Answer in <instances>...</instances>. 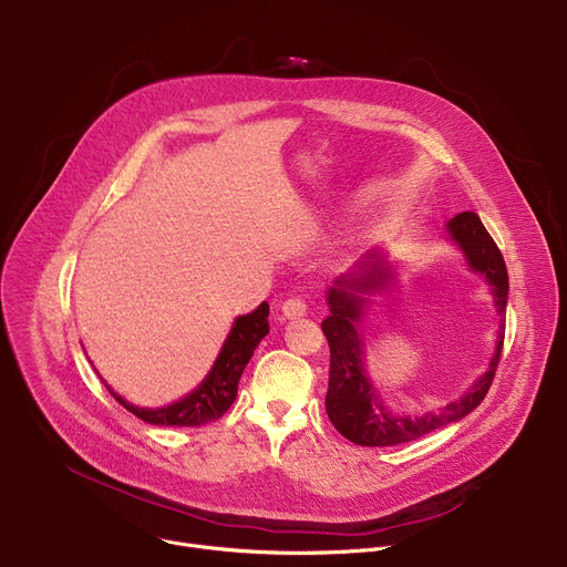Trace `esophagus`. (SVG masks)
Masks as SVG:
<instances>
[{
    "instance_id": "esophagus-1",
    "label": "esophagus",
    "mask_w": 567,
    "mask_h": 567,
    "mask_svg": "<svg viewBox=\"0 0 567 567\" xmlns=\"http://www.w3.org/2000/svg\"><path fill=\"white\" fill-rule=\"evenodd\" d=\"M306 312H308V303H306L303 296H291V299H287V301L282 303V315H285L287 319H299V317H303Z\"/></svg>"
}]
</instances>
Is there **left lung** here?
<instances>
[{"mask_svg": "<svg viewBox=\"0 0 567 567\" xmlns=\"http://www.w3.org/2000/svg\"><path fill=\"white\" fill-rule=\"evenodd\" d=\"M449 231L464 250L468 266L487 278L494 291V303L498 315L505 317V303H508V268H505L503 255L494 238L485 229L483 220L473 212L457 214L449 223ZM368 271L359 276H342L336 280V287L329 289L326 303L331 315L321 321V331L331 347V370H329V393H326V413H329L336 430L355 445H398L406 441L421 439L439 427L451 425L466 413L478 406L489 385L494 381L505 329L498 331L496 351L489 363V370L473 383V389L457 402L443 406L436 413H425L421 419H409V415H395L385 411L374 393L372 383L363 374V342L355 333V323L361 321L365 299L359 293L379 291L389 282V271L381 268V259L377 264H365Z\"/></svg>", "mask_w": 567, "mask_h": 567, "instance_id": "left-lung-1", "label": "left lung"}]
</instances>
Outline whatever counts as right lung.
Masks as SVG:
<instances>
[{"label":"right lung","mask_w":567,"mask_h":567,"mask_svg":"<svg viewBox=\"0 0 567 567\" xmlns=\"http://www.w3.org/2000/svg\"><path fill=\"white\" fill-rule=\"evenodd\" d=\"M266 333H268V303L264 301L255 312L238 317L234 321L231 333L218 355L214 370L208 372V377L202 381L199 389L169 406L140 409L112 391L110 395L148 425L195 427L208 421H218L236 400L238 379H241L248 361L252 359L255 347L261 342Z\"/></svg>","instance_id":"right-lung-1"}]
</instances>
